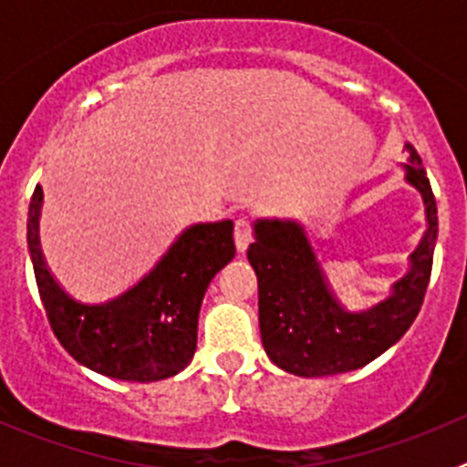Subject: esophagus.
<instances>
[{"label":"esophagus","mask_w":467,"mask_h":467,"mask_svg":"<svg viewBox=\"0 0 467 467\" xmlns=\"http://www.w3.org/2000/svg\"><path fill=\"white\" fill-rule=\"evenodd\" d=\"M234 241H236L238 253L247 250L250 241H253V222L247 220V217H238L236 226H234Z\"/></svg>","instance_id":"1"}]
</instances>
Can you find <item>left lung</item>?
Returning a JSON list of instances; mask_svg holds the SVG:
<instances>
[{"mask_svg":"<svg viewBox=\"0 0 467 467\" xmlns=\"http://www.w3.org/2000/svg\"><path fill=\"white\" fill-rule=\"evenodd\" d=\"M404 163L407 182L426 203L428 229L411 254V269L393 285V295L377 306L350 313L325 283L301 224L259 220L247 247L259 285V332L266 356L296 377L353 372L379 358L419 316L432 271L437 241V205L426 168L411 144Z\"/></svg>","mask_w":467,"mask_h":467,"instance_id":"left-lung-1","label":"left lung"}]
</instances>
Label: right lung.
<instances>
[{"label": "right lung", "instance_id": "add662e5", "mask_svg": "<svg viewBox=\"0 0 467 467\" xmlns=\"http://www.w3.org/2000/svg\"><path fill=\"white\" fill-rule=\"evenodd\" d=\"M44 192L36 184L27 213V247L53 334L69 356L119 381L175 377L196 350L198 311L214 274L236 254L234 222L189 226L171 253L133 290L107 304H84L57 285L39 245Z\"/></svg>", "mask_w": 467, "mask_h": 467}]
</instances>
